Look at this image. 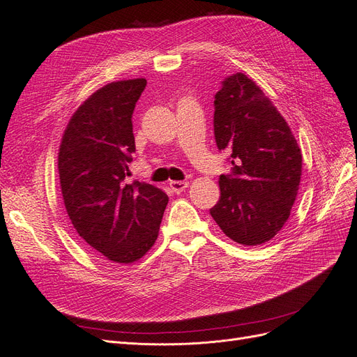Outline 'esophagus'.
<instances>
[{
    "instance_id": "1",
    "label": "esophagus",
    "mask_w": 357,
    "mask_h": 357,
    "mask_svg": "<svg viewBox=\"0 0 357 357\" xmlns=\"http://www.w3.org/2000/svg\"><path fill=\"white\" fill-rule=\"evenodd\" d=\"M169 185H170L173 192H176V195H179V192H182L188 187V182L187 181H170Z\"/></svg>"
}]
</instances>
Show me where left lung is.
I'll use <instances>...</instances> for the list:
<instances>
[{
  "mask_svg": "<svg viewBox=\"0 0 357 357\" xmlns=\"http://www.w3.org/2000/svg\"><path fill=\"white\" fill-rule=\"evenodd\" d=\"M213 105L217 146L231 151L233 172L220 176L221 196L209 212L231 241L261 245L290 217L302 176L301 148L278 109L243 73L222 80Z\"/></svg>",
  "mask_w": 357,
  "mask_h": 357,
  "instance_id": "1",
  "label": "left lung"
}]
</instances>
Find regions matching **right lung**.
Returning <instances> with one entry per match:
<instances>
[{
	"label": "right lung",
	"mask_w": 357,
	"mask_h": 357,
	"mask_svg": "<svg viewBox=\"0 0 357 357\" xmlns=\"http://www.w3.org/2000/svg\"><path fill=\"white\" fill-rule=\"evenodd\" d=\"M146 79L110 82L70 118L58 152L59 187L77 235L115 263L137 261L154 245L169 197L126 182L136 151L133 110Z\"/></svg>",
	"instance_id": "1"
}]
</instances>
